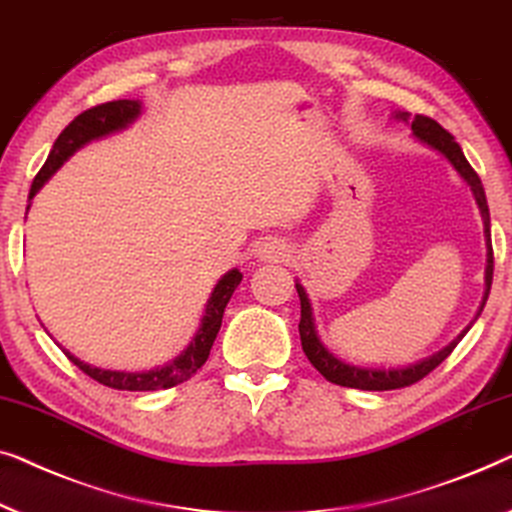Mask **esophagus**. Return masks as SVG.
<instances>
[{
  "instance_id": "esophagus-1",
  "label": "esophagus",
  "mask_w": 512,
  "mask_h": 512,
  "mask_svg": "<svg viewBox=\"0 0 512 512\" xmlns=\"http://www.w3.org/2000/svg\"><path fill=\"white\" fill-rule=\"evenodd\" d=\"M255 257L257 262H264V264L287 262V257H290V246L280 239H266L257 246Z\"/></svg>"
}]
</instances>
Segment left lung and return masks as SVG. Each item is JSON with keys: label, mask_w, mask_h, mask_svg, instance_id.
Returning a JSON list of instances; mask_svg holds the SVG:
<instances>
[{"label": "left lung", "mask_w": 512, "mask_h": 512, "mask_svg": "<svg viewBox=\"0 0 512 512\" xmlns=\"http://www.w3.org/2000/svg\"><path fill=\"white\" fill-rule=\"evenodd\" d=\"M392 118L397 122H406L413 129V136L424 146H429L431 150H436L438 155H443L445 160L452 164V169L457 171L459 178L471 187L475 204H478L482 225H485V246H487V266H485V294H482V304L475 313L473 322L480 318L482 308H485V301L489 297V287H492V273H494V255H492V232H489V208H487V197H485V187H482L480 178L475 171L471 169V164L466 162V157L459 148V143L455 141V136L438 125L436 120L427 118V115H413L410 118L408 111H392ZM297 285L299 292V301H301V322H299V336H301V348H304L308 362H311L315 369H318L322 376H325L329 383H336L341 387H355V390H373V392H383V390H399V387H408L422 380L427 373L436 369L438 364L443 362L445 357L455 350V345L462 341L466 331L471 329V325L466 327L462 334H459L455 341L445 345L434 355L420 359V362L408 364V366H359V364H350L345 359L336 357L325 343L320 341L318 329H315V318H313V308H311V299L304 290V285Z\"/></svg>", "instance_id": "8db88e82"}]
</instances>
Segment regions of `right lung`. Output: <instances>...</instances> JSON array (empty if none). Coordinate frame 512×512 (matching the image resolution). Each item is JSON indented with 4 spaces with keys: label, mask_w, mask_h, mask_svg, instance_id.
Segmentation results:
<instances>
[{
    "label": "right lung",
    "mask_w": 512,
    "mask_h": 512,
    "mask_svg": "<svg viewBox=\"0 0 512 512\" xmlns=\"http://www.w3.org/2000/svg\"><path fill=\"white\" fill-rule=\"evenodd\" d=\"M139 115H141L139 99H118V102H106V104L92 106V109L83 111L81 115H76V118L62 129V134L57 136L46 164L41 167L37 178H34V183L30 187V197H27V201H30V204H27V211H30L32 199L37 197L41 187L50 181V176H53L55 171L76 153V150L88 146L90 141H97L109 134L122 132V129L132 125ZM241 280H243V273L239 269L227 271L225 276L218 280V285L213 287L211 297L206 301V311L201 315V325L197 329V334L192 336L190 345H187L181 355L169 359L167 364L155 366V369L150 371H113V369H99V366L85 364L67 350H64V355H67L83 373H88L92 380H97V383H102L106 387H113V390L155 392V390H169V387L181 385L187 378H192L201 366H204V362L208 359V352L213 348L215 336H218L220 331L225 308Z\"/></svg>",
    "instance_id": "obj_1"
}]
</instances>
